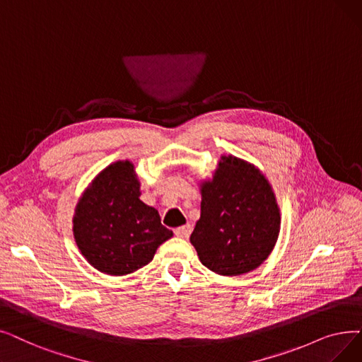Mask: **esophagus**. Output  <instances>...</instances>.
<instances>
[{
	"label": "esophagus",
	"mask_w": 362,
	"mask_h": 362,
	"mask_svg": "<svg viewBox=\"0 0 362 362\" xmlns=\"http://www.w3.org/2000/svg\"><path fill=\"white\" fill-rule=\"evenodd\" d=\"M192 232V226L191 225H185V226H179L175 229L176 237L179 238H189V235Z\"/></svg>",
	"instance_id": "obj_1"
}]
</instances>
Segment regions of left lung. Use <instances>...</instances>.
I'll list each match as a JSON object with an SVG mask.
<instances>
[{"instance_id":"left-lung-1","label":"left lung","mask_w":362,"mask_h":362,"mask_svg":"<svg viewBox=\"0 0 362 362\" xmlns=\"http://www.w3.org/2000/svg\"><path fill=\"white\" fill-rule=\"evenodd\" d=\"M199 186L201 216L191 243L201 263L225 276L259 268L272 253L281 228L269 180L256 165L223 155L213 179Z\"/></svg>"}]
</instances>
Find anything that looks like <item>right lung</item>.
Listing matches in <instances>:
<instances>
[{
  "instance_id": "obj_1",
  "label": "right lung",
  "mask_w": 362,
  "mask_h": 362,
  "mask_svg": "<svg viewBox=\"0 0 362 362\" xmlns=\"http://www.w3.org/2000/svg\"><path fill=\"white\" fill-rule=\"evenodd\" d=\"M140 182L129 160L103 168L78 199L74 238L87 262L121 276L146 266L173 237L158 210L140 201Z\"/></svg>"
}]
</instances>
